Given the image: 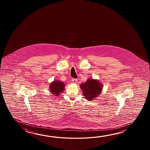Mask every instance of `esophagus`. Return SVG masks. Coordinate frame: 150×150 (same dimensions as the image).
Here are the masks:
<instances>
[{"label":"esophagus","instance_id":"1","mask_svg":"<svg viewBox=\"0 0 150 150\" xmlns=\"http://www.w3.org/2000/svg\"><path fill=\"white\" fill-rule=\"evenodd\" d=\"M72 81L74 83H77V79H72Z\"/></svg>","mask_w":150,"mask_h":150}]
</instances>
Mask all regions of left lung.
<instances>
[{
	"instance_id": "obj_1",
	"label": "left lung",
	"mask_w": 150,
	"mask_h": 150,
	"mask_svg": "<svg viewBox=\"0 0 150 150\" xmlns=\"http://www.w3.org/2000/svg\"><path fill=\"white\" fill-rule=\"evenodd\" d=\"M80 87L83 91L85 98L87 100L92 101L100 94L102 92L103 85L98 80L90 78L86 82L81 83Z\"/></svg>"
}]
</instances>
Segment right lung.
I'll use <instances>...</instances> for the list:
<instances>
[{"mask_svg": "<svg viewBox=\"0 0 150 150\" xmlns=\"http://www.w3.org/2000/svg\"><path fill=\"white\" fill-rule=\"evenodd\" d=\"M65 83L59 80H54L50 83L49 90L52 94L56 96H60L65 89Z\"/></svg>", "mask_w": 150, "mask_h": 150, "instance_id": "1", "label": "right lung"}]
</instances>
